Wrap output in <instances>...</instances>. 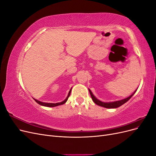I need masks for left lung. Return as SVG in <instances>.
I'll return each mask as SVG.
<instances>
[{
	"mask_svg": "<svg viewBox=\"0 0 156 156\" xmlns=\"http://www.w3.org/2000/svg\"><path fill=\"white\" fill-rule=\"evenodd\" d=\"M89 92L90 94V96L92 97V99L93 101L97 104L99 106H101V107H103L105 108H117V107H119L120 106L122 105L123 104H124L125 103H126L127 101H128L129 99L134 95V94L135 93L136 90L131 94V96H129V97H127L125 99H123V100H119V101H112V102H103L101 101L100 100H98V99L93 95L92 92H91V90L90 89H88Z\"/></svg>",
	"mask_w": 156,
	"mask_h": 156,
	"instance_id": "left-lung-1",
	"label": "left lung"
}]
</instances>
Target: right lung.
Here are the masks:
<instances>
[{"label": "right lung", "instance_id": "1", "mask_svg": "<svg viewBox=\"0 0 156 156\" xmlns=\"http://www.w3.org/2000/svg\"><path fill=\"white\" fill-rule=\"evenodd\" d=\"M71 91H72V88L70 89V90H69V93H68V95L67 98H66L65 100H64L63 101H62V102H60V103H45V102H41V101H40L37 100H36V99H34V98H33V99H34V100H35V101H36V103H38V104H39V105H40L45 106V107H56V106H58V105H63V104H64V103H65L67 101V100H68V99L69 96H70Z\"/></svg>", "mask_w": 156, "mask_h": 156}]
</instances>
